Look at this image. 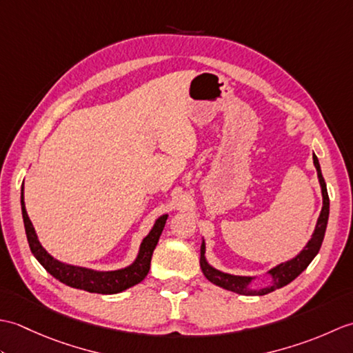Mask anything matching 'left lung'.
<instances>
[{"mask_svg": "<svg viewBox=\"0 0 353 353\" xmlns=\"http://www.w3.org/2000/svg\"><path fill=\"white\" fill-rule=\"evenodd\" d=\"M312 161L314 165H316L317 170V176H319V182L321 186V196H323V206H321V212L316 224V229H314V234L311 239L303 247V250L297 254L296 258H292L287 262H282V264L273 267L270 270L268 274L272 276V283L265 288L261 290H252L249 288V285L254 277L250 276H235V274H229V273H223L220 270L214 268L212 265L208 264L205 252V241L201 243V249H200V267L201 272L206 276L208 281H211L212 283L219 285V287L234 291L236 294H244V296H264L268 294L277 288H282L285 285H288L292 282L296 277L301 274L303 270L311 264V261L316 258V254L319 253L321 243H323L325 238V232L327 226V219H329V196H327V190H326V182L323 176H321V170H320V163L316 154H312Z\"/></svg>", "mask_w": 353, "mask_h": 353, "instance_id": "left-lung-1", "label": "left lung"}]
</instances>
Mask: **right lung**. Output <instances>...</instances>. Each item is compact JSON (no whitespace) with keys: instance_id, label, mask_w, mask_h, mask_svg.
<instances>
[{"instance_id":"obj_1","label":"right lung","mask_w":353,"mask_h":353,"mask_svg":"<svg viewBox=\"0 0 353 353\" xmlns=\"http://www.w3.org/2000/svg\"><path fill=\"white\" fill-rule=\"evenodd\" d=\"M21 211L22 219H24V228L30 250L34 254V258L39 261V264L47 270L51 276H54L57 281L68 285V287L85 290L89 292H97V294H117V292H121L127 288H130L133 285H137L144 279L148 274L153 250L157 241H159V236L168 219V215L165 214L156 220L153 229L150 230V234L144 239H142L139 253L132 265L114 270V272H97V270L91 268L63 264V262L52 258L51 254L43 249L39 239H37L33 224L30 221L28 214L26 211L24 185H22L21 188Z\"/></svg>"}]
</instances>
